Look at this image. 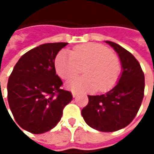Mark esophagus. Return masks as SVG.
Instances as JSON below:
<instances>
[{"instance_id": "esophagus-1", "label": "esophagus", "mask_w": 154, "mask_h": 154, "mask_svg": "<svg viewBox=\"0 0 154 154\" xmlns=\"http://www.w3.org/2000/svg\"><path fill=\"white\" fill-rule=\"evenodd\" d=\"M72 96H73V98H75L77 96V93L75 92H72Z\"/></svg>"}]
</instances>
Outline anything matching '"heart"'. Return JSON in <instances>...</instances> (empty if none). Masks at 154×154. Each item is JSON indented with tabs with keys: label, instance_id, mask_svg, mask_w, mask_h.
<instances>
[{
	"label": "heart",
	"instance_id": "b5f03b06",
	"mask_svg": "<svg viewBox=\"0 0 154 154\" xmlns=\"http://www.w3.org/2000/svg\"><path fill=\"white\" fill-rule=\"evenodd\" d=\"M58 75L65 80L71 79L84 68L86 75L76 77L67 83L72 91L105 92L117 82L121 63L117 56L109 52L108 48L98 44H86L75 47L69 53L60 51L55 61Z\"/></svg>",
	"mask_w": 154,
	"mask_h": 154
}]
</instances>
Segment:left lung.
<instances>
[{
	"label": "left lung",
	"instance_id": "obj_1",
	"mask_svg": "<svg viewBox=\"0 0 154 154\" xmlns=\"http://www.w3.org/2000/svg\"><path fill=\"white\" fill-rule=\"evenodd\" d=\"M117 53L122 72L118 82L102 95H88L81 115L90 127L102 132H114L128 126L135 117L144 97L145 77L139 62L119 45L105 41Z\"/></svg>",
	"mask_w": 154,
	"mask_h": 154
}]
</instances>
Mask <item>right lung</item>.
<instances>
[{"label": "right lung", "mask_w": 154, "mask_h": 154, "mask_svg": "<svg viewBox=\"0 0 154 154\" xmlns=\"http://www.w3.org/2000/svg\"><path fill=\"white\" fill-rule=\"evenodd\" d=\"M67 45L44 44L29 51L9 77V107L16 122L28 132L43 134L56 127L73 98L71 92L61 89L62 81L55 68L56 55Z\"/></svg>", "instance_id": "1"}]
</instances>
